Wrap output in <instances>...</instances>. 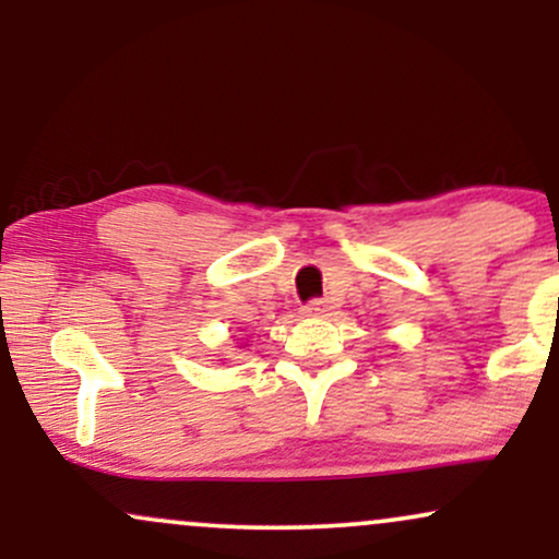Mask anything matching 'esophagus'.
<instances>
[{"mask_svg": "<svg viewBox=\"0 0 559 559\" xmlns=\"http://www.w3.org/2000/svg\"><path fill=\"white\" fill-rule=\"evenodd\" d=\"M305 312H307V316H316V318L329 316V312H331V301H329V299H312V301H307Z\"/></svg>", "mask_w": 559, "mask_h": 559, "instance_id": "1", "label": "esophagus"}]
</instances>
